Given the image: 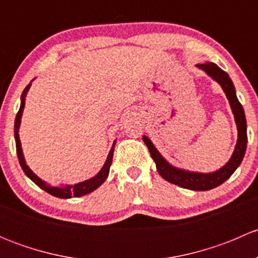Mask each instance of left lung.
<instances>
[{
	"label": "left lung",
	"mask_w": 258,
	"mask_h": 258,
	"mask_svg": "<svg viewBox=\"0 0 258 258\" xmlns=\"http://www.w3.org/2000/svg\"><path fill=\"white\" fill-rule=\"evenodd\" d=\"M197 67L204 70L209 76H211L213 80L217 81V82L220 83L223 92L227 96V100L228 102H230L231 108H232V112L235 114V121L236 124H237L238 131V139L237 144H236L235 151H233L232 153V157L230 158V161H228L222 168L216 171V172H189V171L179 170V168L171 166L170 163L160 155V152L156 150V147L152 145V142L150 141L148 137L144 136L142 140H144L148 151H150L151 157L155 161L158 173H160L166 181L171 182V183L173 184H177V186L183 187V188L187 189H194V191H209V189H212L215 188V187L220 186V184H222L226 179L230 178L231 175L236 171V168L241 165L247 147V124L243 107H242L237 96H236L235 86H233L230 76H228L223 70H221L217 64L212 63V62L200 63L197 64Z\"/></svg>",
	"instance_id": "left-lung-1"
}]
</instances>
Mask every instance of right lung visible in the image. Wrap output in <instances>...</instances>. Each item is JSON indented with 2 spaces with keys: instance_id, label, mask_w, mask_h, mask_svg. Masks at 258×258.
I'll use <instances>...</instances> for the list:
<instances>
[{
  "instance_id": "obj_1",
  "label": "right lung",
  "mask_w": 258,
  "mask_h": 258,
  "mask_svg": "<svg viewBox=\"0 0 258 258\" xmlns=\"http://www.w3.org/2000/svg\"><path fill=\"white\" fill-rule=\"evenodd\" d=\"M31 83L25 88V91L22 92V96H21V106L20 110H18L17 116H16V121H15V141H16V151H17V156H18V161H20V165L22 167L23 172L26 173L28 178L32 179L36 184H37L40 188L45 189L46 192H48L49 195L54 197H58V199H71V197H81L85 196V195L90 194V192L95 191L97 187H100L103 182L106 181L107 178L108 172H110V167L111 163H112V157H113V151H114V144L116 141L113 142L112 148H111L110 153L107 156V160H106L105 165L103 167L101 168L100 172L95 176V177L87 179V181L80 182V183L72 184V186H64V187H53L49 186V184L46 183L45 181H42L41 178H38L32 171L30 170L27 165H26L25 157H23L22 153V148H21V142H20V137H18V128H20V123H21V117H22V112L23 108H25V97L27 95V91L30 88Z\"/></svg>"
}]
</instances>
